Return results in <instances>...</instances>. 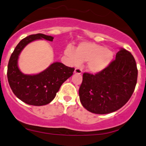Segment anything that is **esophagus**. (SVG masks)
Returning a JSON list of instances; mask_svg holds the SVG:
<instances>
[{
	"label": "esophagus",
	"instance_id": "1",
	"mask_svg": "<svg viewBox=\"0 0 146 146\" xmlns=\"http://www.w3.org/2000/svg\"><path fill=\"white\" fill-rule=\"evenodd\" d=\"M82 72V70L80 68H76L74 70V73H76V74H81Z\"/></svg>",
	"mask_w": 146,
	"mask_h": 146
}]
</instances>
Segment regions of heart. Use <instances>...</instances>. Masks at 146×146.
<instances>
[{"label":"heart","instance_id":"heart-1","mask_svg":"<svg viewBox=\"0 0 146 146\" xmlns=\"http://www.w3.org/2000/svg\"><path fill=\"white\" fill-rule=\"evenodd\" d=\"M65 54L72 64L78 65L80 62L88 61L87 68L92 73H99L104 70L111 63L114 54L105 46L93 42H82L76 50L67 47Z\"/></svg>","mask_w":146,"mask_h":146}]
</instances>
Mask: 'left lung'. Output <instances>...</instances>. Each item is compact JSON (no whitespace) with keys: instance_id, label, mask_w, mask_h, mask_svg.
Returning <instances> with one entry per match:
<instances>
[{"instance_id":"left-lung-1","label":"left lung","mask_w":146,"mask_h":146,"mask_svg":"<svg viewBox=\"0 0 146 146\" xmlns=\"http://www.w3.org/2000/svg\"><path fill=\"white\" fill-rule=\"evenodd\" d=\"M138 69L133 55L125 49L115 59L95 75L84 73L79 89L80 100L88 111L108 114L119 110L129 100L137 82Z\"/></svg>"}]
</instances>
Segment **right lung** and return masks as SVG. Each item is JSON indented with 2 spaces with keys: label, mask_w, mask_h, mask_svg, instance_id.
<instances>
[{
  "label": "right lung",
  "mask_w": 146,
  "mask_h": 146,
  "mask_svg": "<svg viewBox=\"0 0 146 146\" xmlns=\"http://www.w3.org/2000/svg\"><path fill=\"white\" fill-rule=\"evenodd\" d=\"M38 39L52 41L54 38L42 33L24 38L16 46L7 66V80L13 93L23 102L32 106H44L51 102L61 85L73 75L75 70L62 63L54 62L38 74L21 73L17 66L19 54L27 44Z\"/></svg>",
  "instance_id": "right-lung-1"
}]
</instances>
